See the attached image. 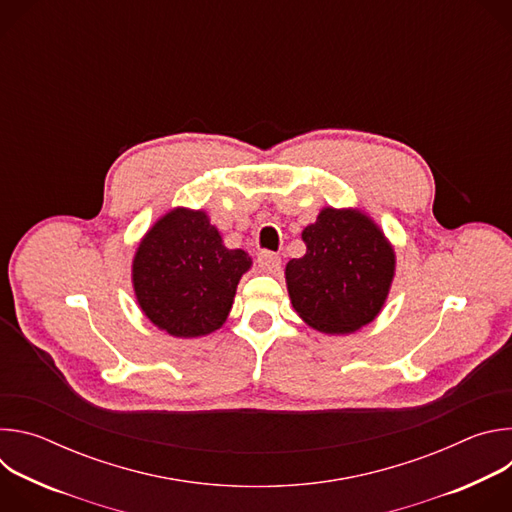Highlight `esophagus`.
I'll return each instance as SVG.
<instances>
[{
	"label": "esophagus",
	"instance_id": "34e87169",
	"mask_svg": "<svg viewBox=\"0 0 512 512\" xmlns=\"http://www.w3.org/2000/svg\"><path fill=\"white\" fill-rule=\"evenodd\" d=\"M257 265L263 273H277L281 269V257L271 251H261L257 255Z\"/></svg>",
	"mask_w": 512,
	"mask_h": 512
}]
</instances>
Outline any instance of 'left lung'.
<instances>
[{"mask_svg": "<svg viewBox=\"0 0 512 512\" xmlns=\"http://www.w3.org/2000/svg\"><path fill=\"white\" fill-rule=\"evenodd\" d=\"M302 239L306 255L285 265L298 316L326 334L373 322L395 275V251L383 231L360 210L324 208Z\"/></svg>", "mask_w": 512, "mask_h": 512, "instance_id": "8db88e82", "label": "left lung"}]
</instances>
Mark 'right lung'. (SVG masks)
Masks as SVG:
<instances>
[{"label":"right lung","instance_id":"obj_1","mask_svg":"<svg viewBox=\"0 0 512 512\" xmlns=\"http://www.w3.org/2000/svg\"><path fill=\"white\" fill-rule=\"evenodd\" d=\"M249 267L251 257L227 249L206 212L174 208L137 247L135 298L160 330L176 338L204 336L225 324Z\"/></svg>","mask_w":512,"mask_h":512}]
</instances>
